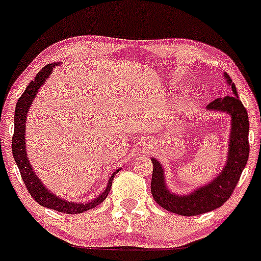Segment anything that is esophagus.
<instances>
[{"mask_svg": "<svg viewBox=\"0 0 261 261\" xmlns=\"http://www.w3.org/2000/svg\"><path fill=\"white\" fill-rule=\"evenodd\" d=\"M150 150V146H148L147 144H145V146L141 148V151H143V153H147V151Z\"/></svg>", "mask_w": 261, "mask_h": 261, "instance_id": "1", "label": "esophagus"}]
</instances>
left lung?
<instances>
[{"instance_id": "left-lung-1", "label": "left lung", "mask_w": 261, "mask_h": 261, "mask_svg": "<svg viewBox=\"0 0 261 261\" xmlns=\"http://www.w3.org/2000/svg\"><path fill=\"white\" fill-rule=\"evenodd\" d=\"M224 79L231 87L232 96L217 98L208 104V111L225 113L230 116L228 153L224 167L208 184L187 194H176L168 188L164 167L157 158H152L151 193L158 205L169 212L181 216H197L221 207L239 184L249 154V121L246 108L240 100L235 84L224 72Z\"/></svg>"}]
</instances>
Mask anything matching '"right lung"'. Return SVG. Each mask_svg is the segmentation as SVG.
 <instances>
[{"label":"right lung","instance_id":"right-lung-1","mask_svg":"<svg viewBox=\"0 0 261 261\" xmlns=\"http://www.w3.org/2000/svg\"><path fill=\"white\" fill-rule=\"evenodd\" d=\"M55 66H60V62L46 64L44 68H42V70L38 72V74L36 75L35 80L29 84L25 92H23L21 94V97L18 99L14 115V135H13L12 139V151L15 163L18 165L20 170V175H21L23 184H25L27 191L31 194V197L35 199L38 204L44 206V207L56 210V211L68 213V215H75V213H83L87 211V210L96 207L97 205L101 204V202L106 200V198L110 192L115 175H116L122 168L116 169V170L111 174L109 180H108L107 187L103 192H101V194L92 199V200L86 202L68 201L57 197L55 193L50 192L48 187H45V186L43 185V182L40 181V178L37 176L31 163H30V160L29 157H27L26 152V120L30 108H31L33 103V99L36 98L39 89L44 85L46 79L51 75Z\"/></svg>","mask_w":261,"mask_h":261}]
</instances>
